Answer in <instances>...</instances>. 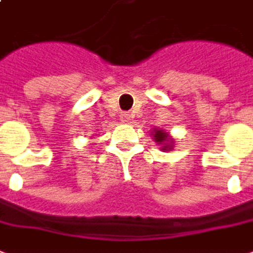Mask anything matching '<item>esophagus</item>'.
<instances>
[{"mask_svg": "<svg viewBox=\"0 0 253 253\" xmlns=\"http://www.w3.org/2000/svg\"><path fill=\"white\" fill-rule=\"evenodd\" d=\"M120 120L123 123H129L130 121V113L129 112H123V113L120 114Z\"/></svg>", "mask_w": 253, "mask_h": 253, "instance_id": "obj_1", "label": "esophagus"}]
</instances>
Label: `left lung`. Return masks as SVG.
Masks as SVG:
<instances>
[{
	"mask_svg": "<svg viewBox=\"0 0 253 253\" xmlns=\"http://www.w3.org/2000/svg\"><path fill=\"white\" fill-rule=\"evenodd\" d=\"M152 134V139L156 141V144L162 145L160 149L162 151H171L174 149V143L175 140L172 139V136L169 133V132H165L163 129L159 128H154V132H151Z\"/></svg>",
	"mask_w": 253,
	"mask_h": 253,
	"instance_id": "left-lung-1",
	"label": "left lung"
}]
</instances>
